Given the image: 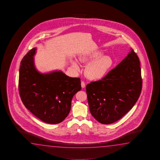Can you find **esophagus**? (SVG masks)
<instances>
[{
	"label": "esophagus",
	"mask_w": 160,
	"mask_h": 160,
	"mask_svg": "<svg viewBox=\"0 0 160 160\" xmlns=\"http://www.w3.org/2000/svg\"><path fill=\"white\" fill-rule=\"evenodd\" d=\"M81 87L83 88H85V87H86V83H85V82L84 81L81 82Z\"/></svg>",
	"instance_id": "obj_1"
}]
</instances>
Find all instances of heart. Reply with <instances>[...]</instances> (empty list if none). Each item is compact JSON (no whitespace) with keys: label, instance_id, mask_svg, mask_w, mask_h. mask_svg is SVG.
<instances>
[{"label":"heart","instance_id":"1","mask_svg":"<svg viewBox=\"0 0 160 160\" xmlns=\"http://www.w3.org/2000/svg\"><path fill=\"white\" fill-rule=\"evenodd\" d=\"M101 51H95L82 55L79 59L83 62H89L85 69V73L88 78L95 81L103 78L112 65V60L110 57L102 55ZM72 66L76 71H79V67L76 61L72 62Z\"/></svg>","mask_w":160,"mask_h":160}]
</instances>
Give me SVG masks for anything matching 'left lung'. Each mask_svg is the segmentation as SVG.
Instances as JSON below:
<instances>
[{
  "label": "left lung",
  "instance_id": "1",
  "mask_svg": "<svg viewBox=\"0 0 160 160\" xmlns=\"http://www.w3.org/2000/svg\"><path fill=\"white\" fill-rule=\"evenodd\" d=\"M101 80L86 86L91 114L103 124L120 119L130 110L142 87L140 62L133 49Z\"/></svg>",
  "mask_w": 160,
  "mask_h": 160
}]
</instances>
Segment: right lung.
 <instances>
[{
  "label": "right lung",
  "mask_w": 160,
  "mask_h": 160,
  "mask_svg": "<svg viewBox=\"0 0 160 160\" xmlns=\"http://www.w3.org/2000/svg\"><path fill=\"white\" fill-rule=\"evenodd\" d=\"M36 48L27 52L21 62L18 89L25 107L41 121L51 124L62 122L71 111L73 96L81 91L79 78L62 71L41 73L36 69Z\"/></svg>",
  "instance_id": "1"
}]
</instances>
